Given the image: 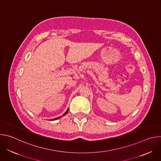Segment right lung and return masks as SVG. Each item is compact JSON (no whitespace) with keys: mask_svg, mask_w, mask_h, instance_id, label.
I'll return each mask as SVG.
<instances>
[{"mask_svg":"<svg viewBox=\"0 0 161 161\" xmlns=\"http://www.w3.org/2000/svg\"><path fill=\"white\" fill-rule=\"evenodd\" d=\"M68 111H69V108L67 109V111L65 112V113H64L63 114V116H64L65 114H66L67 113H68ZM62 116H61V117H58V118H55V119H51L50 120H57V119H60V118H61Z\"/></svg>","mask_w":161,"mask_h":161,"instance_id":"right-lung-1","label":"right lung"}]
</instances>
